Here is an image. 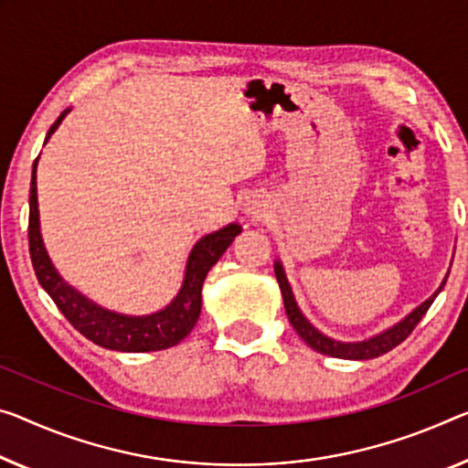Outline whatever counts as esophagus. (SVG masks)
Masks as SVG:
<instances>
[{
  "mask_svg": "<svg viewBox=\"0 0 468 468\" xmlns=\"http://www.w3.org/2000/svg\"><path fill=\"white\" fill-rule=\"evenodd\" d=\"M244 213L250 215L253 219L265 218V213H268V200H263V197H249L244 200Z\"/></svg>",
  "mask_w": 468,
  "mask_h": 468,
  "instance_id": "esophagus-1",
  "label": "esophagus"
}]
</instances>
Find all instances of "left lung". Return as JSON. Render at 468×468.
<instances>
[{
    "mask_svg": "<svg viewBox=\"0 0 468 468\" xmlns=\"http://www.w3.org/2000/svg\"><path fill=\"white\" fill-rule=\"evenodd\" d=\"M274 271H276V280L280 284V291H282V299H284V309H286V315H289L292 328L297 330V335L303 339L309 347L318 351V354H324L330 357H341V359H372V357H378L387 354V351H391L393 347H398L401 341L408 339V335L412 333L419 324L422 315L427 314V309L433 303L437 294L441 292L443 284H445V278L440 289H437L431 297L425 301V303H420L419 307L414 309V312H410L404 320L398 322V324L383 330V333H378L375 336H370V339L366 341H356V343H343V341H335L330 339V336L322 335L318 328L312 326L307 322V318L303 314H301V309L297 305V301H294V294L291 291V284L289 280H286V274L282 270V263L276 261L274 263Z\"/></svg>",
    "mask_w": 468,
    "mask_h": 468,
    "instance_id": "left-lung-1",
    "label": "left lung"
}]
</instances>
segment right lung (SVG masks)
<instances>
[{
    "label": "right lung",
    "instance_id": "obj_1",
    "mask_svg": "<svg viewBox=\"0 0 468 468\" xmlns=\"http://www.w3.org/2000/svg\"><path fill=\"white\" fill-rule=\"evenodd\" d=\"M69 114V109L56 119L49 127L46 142L49 140L62 119ZM242 232L239 224H229L218 232L207 234L190 250L188 263H186L184 284L177 297L161 312L150 315H125L114 314L100 307L75 291L73 286L64 282L58 271L49 261L48 250L43 247L39 229V209H37V161L33 165L31 176V197H28V250L35 276L43 286L56 307L60 309L70 324H73L85 339L100 345V347L127 351V354H144V351H161L177 345L197 324L203 305V282L209 270L219 261L229 244Z\"/></svg>",
    "mask_w": 468,
    "mask_h": 468
}]
</instances>
